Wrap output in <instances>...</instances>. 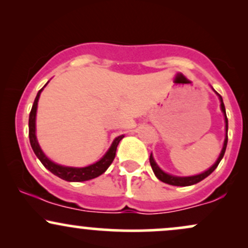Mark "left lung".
<instances>
[{"label": "left lung", "mask_w": 248, "mask_h": 248, "mask_svg": "<svg viewBox=\"0 0 248 248\" xmlns=\"http://www.w3.org/2000/svg\"><path fill=\"white\" fill-rule=\"evenodd\" d=\"M216 92V91H215ZM217 93V92H216ZM218 94V93H217ZM219 96V100H220V107H221V112L224 113V116H225V129H226V135H225V141H224V146H223V149H221L220 152V155H219L218 160L216 161V163L213 164V166L210 168V169H207L206 171L199 173V175H195V176H189V177H178V176H172V175H169V173L164 172L163 170L160 169V167L156 164L155 160H154L153 155L150 154V157H149V162H150V166H152V169L154 173H155V176L157 177L160 181L164 182V183L167 184H170V186H193V184L198 183V182L203 181L204 178H206L207 176L210 175V173H212L215 171L216 168L218 167L219 162L221 161V158L224 157V154H225V150H226V146H227V129H229V121H227V116H226V112H225V106H224V102H223V98H221L220 95L218 94Z\"/></svg>", "instance_id": "obj_1"}]
</instances>
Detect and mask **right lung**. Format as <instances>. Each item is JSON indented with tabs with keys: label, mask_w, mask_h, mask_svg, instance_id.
<instances>
[{
	"label": "right lung",
	"mask_w": 248,
	"mask_h": 248,
	"mask_svg": "<svg viewBox=\"0 0 248 248\" xmlns=\"http://www.w3.org/2000/svg\"><path fill=\"white\" fill-rule=\"evenodd\" d=\"M46 86V85H45ZM44 86V87H45ZM43 87V88H44ZM43 88L38 91L37 93L35 101H33L32 108H31V112L29 115V139H30V144L31 148H32L33 153L36 154L37 157L39 158V161L42 162V164L49 171H51L53 175L58 176L59 178L64 179V181L67 182H84V181H90V179H93L98 176H100L101 173H104L108 169V167L112 164L113 160L115 157L116 153V147H118L119 142H120L122 139L124 138V135L118 136L114 141H113L112 146H110L109 149L107 150V153L105 154L104 157L100 158L95 163L91 164L88 167L84 168H75V167H64L61 166V164H57L55 162L45 156V154L43 153V150L39 147L38 141H37L36 138V112H37V105H38V99L39 95H41Z\"/></svg>",
	"instance_id": "obj_1"
}]
</instances>
